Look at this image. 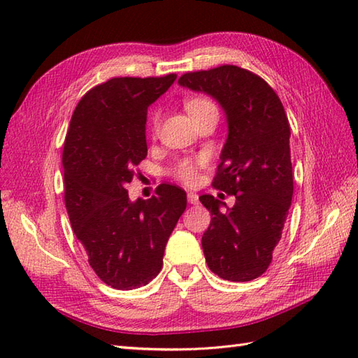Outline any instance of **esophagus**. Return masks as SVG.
Listing matches in <instances>:
<instances>
[{
	"label": "esophagus",
	"instance_id": "34e87169",
	"mask_svg": "<svg viewBox=\"0 0 358 358\" xmlns=\"http://www.w3.org/2000/svg\"><path fill=\"white\" fill-rule=\"evenodd\" d=\"M187 201L191 204H196V203H199V195L194 194V192H189L187 194Z\"/></svg>",
	"mask_w": 358,
	"mask_h": 358
}]
</instances>
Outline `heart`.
<instances>
[{"label":"heart","mask_w":358,"mask_h":358,"mask_svg":"<svg viewBox=\"0 0 358 358\" xmlns=\"http://www.w3.org/2000/svg\"><path fill=\"white\" fill-rule=\"evenodd\" d=\"M186 109L191 113V117L195 118L201 115L203 112L210 110V109H217L214 103L208 98L203 96H194L189 98L186 101ZM159 121H162V117H159V112L154 110L149 117V131L152 135H157L159 131ZM201 162H194V159H180V162L173 166V175L177 177L180 181H183L186 185H192L196 181V177H199V166Z\"/></svg>","instance_id":"obj_1"}]
</instances>
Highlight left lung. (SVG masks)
<instances>
[{
	"mask_svg": "<svg viewBox=\"0 0 358 358\" xmlns=\"http://www.w3.org/2000/svg\"><path fill=\"white\" fill-rule=\"evenodd\" d=\"M178 83L214 96L229 127L212 186L234 195L235 204L220 210L224 203L200 196L212 217L201 238L206 263L224 280L250 281L269 268L292 201L285 108L268 83L238 66L187 72Z\"/></svg>",
	"mask_w": 358,
	"mask_h": 358,
	"instance_id": "1",
	"label": "left lung"
}]
</instances>
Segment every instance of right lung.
<instances>
[{
    "instance_id": "obj_1",
    "label": "right lung",
    "mask_w": 358,
    "mask_h": 358,
    "mask_svg": "<svg viewBox=\"0 0 358 358\" xmlns=\"http://www.w3.org/2000/svg\"><path fill=\"white\" fill-rule=\"evenodd\" d=\"M177 78L118 77L92 87L73 110L63 167L72 229L106 285L131 291L163 268L166 243L186 209V192L163 183L149 200H129L126 185L148 155V108Z\"/></svg>"
}]
</instances>
